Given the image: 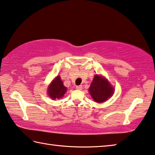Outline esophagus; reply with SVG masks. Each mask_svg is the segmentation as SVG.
Returning a JSON list of instances; mask_svg holds the SVG:
<instances>
[{"mask_svg":"<svg viewBox=\"0 0 155 155\" xmlns=\"http://www.w3.org/2000/svg\"><path fill=\"white\" fill-rule=\"evenodd\" d=\"M76 89H77V90H79V91H81L82 89V85H79V86H76Z\"/></svg>","mask_w":155,"mask_h":155,"instance_id":"esophagus-1","label":"esophagus"}]
</instances>
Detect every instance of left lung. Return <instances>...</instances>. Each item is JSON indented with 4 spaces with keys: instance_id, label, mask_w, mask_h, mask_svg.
I'll list each match as a JSON object with an SVG mask.
<instances>
[{
    "instance_id": "obj_1",
    "label": "left lung",
    "mask_w": 155,
    "mask_h": 155,
    "mask_svg": "<svg viewBox=\"0 0 155 155\" xmlns=\"http://www.w3.org/2000/svg\"><path fill=\"white\" fill-rule=\"evenodd\" d=\"M92 98L97 103H104L114 94V88L101 75H95L88 89Z\"/></svg>"
}]
</instances>
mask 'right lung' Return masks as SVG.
<instances>
[{
  "instance_id": "add662e5",
  "label": "right lung",
  "mask_w": 155,
  "mask_h": 155,
  "mask_svg": "<svg viewBox=\"0 0 155 155\" xmlns=\"http://www.w3.org/2000/svg\"><path fill=\"white\" fill-rule=\"evenodd\" d=\"M66 91L67 88L63 85V82L59 75L54 78L48 88V94L49 97L54 100L62 98Z\"/></svg>"
}]
</instances>
